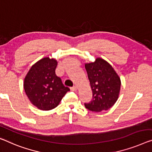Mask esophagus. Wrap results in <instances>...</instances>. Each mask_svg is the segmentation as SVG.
I'll list each match as a JSON object with an SVG mask.
<instances>
[{
  "mask_svg": "<svg viewBox=\"0 0 152 152\" xmlns=\"http://www.w3.org/2000/svg\"><path fill=\"white\" fill-rule=\"evenodd\" d=\"M77 89H78V87H77L76 85L73 86L72 87H70V89H71L72 91H76V90H77Z\"/></svg>",
  "mask_w": 152,
  "mask_h": 152,
  "instance_id": "esophagus-1",
  "label": "esophagus"
}]
</instances>
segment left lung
Segmentation results:
<instances>
[{
	"instance_id": "left-lung-1",
	"label": "left lung",
	"mask_w": 152,
	"mask_h": 152,
	"mask_svg": "<svg viewBox=\"0 0 152 152\" xmlns=\"http://www.w3.org/2000/svg\"><path fill=\"white\" fill-rule=\"evenodd\" d=\"M92 100L85 103L86 108L94 112L108 110L118 99L121 80L113 67L103 58H97L94 62L86 63Z\"/></svg>"
}]
</instances>
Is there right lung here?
Returning a JSON list of instances; mask_svg holds the SVG:
<instances>
[{"mask_svg": "<svg viewBox=\"0 0 152 152\" xmlns=\"http://www.w3.org/2000/svg\"><path fill=\"white\" fill-rule=\"evenodd\" d=\"M57 61L45 57L31 67L24 81V89L33 104L42 110L53 109L70 90L55 74Z\"/></svg>", "mask_w": 152, "mask_h": 152, "instance_id": "right-lung-1", "label": "right lung"}]
</instances>
